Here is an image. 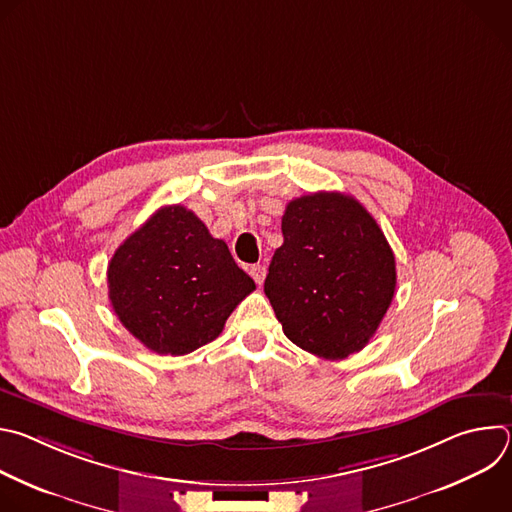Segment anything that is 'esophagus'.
<instances>
[{"mask_svg": "<svg viewBox=\"0 0 512 512\" xmlns=\"http://www.w3.org/2000/svg\"><path fill=\"white\" fill-rule=\"evenodd\" d=\"M249 273H251V277L255 279V283H257V285H261V283L265 281V275H267V267L257 263V265H253V267L249 269Z\"/></svg>", "mask_w": 512, "mask_h": 512, "instance_id": "esophagus-1", "label": "esophagus"}]
</instances>
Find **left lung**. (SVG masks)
<instances>
[{
    "instance_id": "left-lung-1",
    "label": "left lung",
    "mask_w": 512,
    "mask_h": 512,
    "mask_svg": "<svg viewBox=\"0 0 512 512\" xmlns=\"http://www.w3.org/2000/svg\"><path fill=\"white\" fill-rule=\"evenodd\" d=\"M281 233L265 296L283 334L326 360L362 350L397 285L395 255L371 212L348 194L316 192L285 206Z\"/></svg>"
}]
</instances>
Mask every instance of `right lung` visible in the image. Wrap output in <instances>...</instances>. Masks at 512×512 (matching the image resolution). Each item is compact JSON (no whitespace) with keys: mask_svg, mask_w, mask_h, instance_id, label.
I'll use <instances>...</instances> for the list:
<instances>
[{"mask_svg":"<svg viewBox=\"0 0 512 512\" xmlns=\"http://www.w3.org/2000/svg\"><path fill=\"white\" fill-rule=\"evenodd\" d=\"M121 324L158 354H188L223 332L255 289L225 241L182 204L162 206L131 233L107 267Z\"/></svg>","mask_w":512,"mask_h":512,"instance_id":"1","label":"right lung"}]
</instances>
